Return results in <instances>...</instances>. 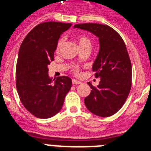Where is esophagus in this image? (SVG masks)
<instances>
[{"instance_id": "esophagus-1", "label": "esophagus", "mask_w": 151, "mask_h": 151, "mask_svg": "<svg viewBox=\"0 0 151 151\" xmlns=\"http://www.w3.org/2000/svg\"><path fill=\"white\" fill-rule=\"evenodd\" d=\"M72 82H73V85H78V84L81 83V82H80V81H78V80H76V79L72 80Z\"/></svg>"}]
</instances>
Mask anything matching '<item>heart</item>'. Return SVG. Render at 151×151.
Masks as SVG:
<instances>
[{"instance_id": "1", "label": "heart", "mask_w": 151, "mask_h": 151, "mask_svg": "<svg viewBox=\"0 0 151 151\" xmlns=\"http://www.w3.org/2000/svg\"><path fill=\"white\" fill-rule=\"evenodd\" d=\"M76 41L78 43V46H79L80 49L84 47H90L91 46V41L88 37L85 35H78L76 38ZM63 45V41L62 39L59 40L58 43L57 45V47H56V52L59 53L60 51L61 48H62ZM71 72L73 75L75 76H78L80 73V68L78 66H74L71 69Z\"/></svg>"}]
</instances>
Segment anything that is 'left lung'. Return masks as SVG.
Segmentation results:
<instances>
[{
	"label": "left lung",
	"mask_w": 151,
	"mask_h": 151,
	"mask_svg": "<svg viewBox=\"0 0 151 151\" xmlns=\"http://www.w3.org/2000/svg\"><path fill=\"white\" fill-rule=\"evenodd\" d=\"M75 28L85 29L99 38L100 50L92 70L101 78L94 87L90 82L91 93L85 98L88 110L95 115L108 117L120 110L132 87V63L120 35L107 25L83 23Z\"/></svg>",
	"instance_id": "obj_1"
}]
</instances>
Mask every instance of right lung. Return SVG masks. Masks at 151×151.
<instances>
[{"label": "right lung", "mask_w": 151, "mask_h": 151, "mask_svg": "<svg viewBox=\"0 0 151 151\" xmlns=\"http://www.w3.org/2000/svg\"><path fill=\"white\" fill-rule=\"evenodd\" d=\"M71 26L59 22L38 24L28 33L19 50L17 92L24 107L38 118H50L59 113L71 88V78L64 76L54 78L53 85L47 68L54 60L60 37Z\"/></svg>", "instance_id": "1"}]
</instances>
